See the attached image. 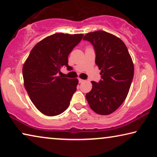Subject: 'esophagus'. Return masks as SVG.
Instances as JSON below:
<instances>
[{
  "label": "esophagus",
  "instance_id": "1",
  "mask_svg": "<svg viewBox=\"0 0 157 157\" xmlns=\"http://www.w3.org/2000/svg\"><path fill=\"white\" fill-rule=\"evenodd\" d=\"M78 79H79V83H82L83 82H84V79H80V78H79Z\"/></svg>",
  "mask_w": 157,
  "mask_h": 157
}]
</instances>
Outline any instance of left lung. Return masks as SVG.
Here are the masks:
<instances>
[{
    "mask_svg": "<svg viewBox=\"0 0 157 157\" xmlns=\"http://www.w3.org/2000/svg\"><path fill=\"white\" fill-rule=\"evenodd\" d=\"M83 40L94 45L96 64L101 70L102 78L98 83L91 82L92 89L86 94V98L96 113L110 114L128 95L134 74L132 59L124 42L108 32H91Z\"/></svg>",
    "mask_w": 157,
    "mask_h": 157,
    "instance_id": "8db88e82",
    "label": "left lung"
}]
</instances>
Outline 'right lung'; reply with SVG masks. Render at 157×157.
I'll list each match as a JSON object with an SVG mask.
<instances>
[{"instance_id":"1","label":"right lung","mask_w":157,"mask_h":157,"mask_svg":"<svg viewBox=\"0 0 157 157\" xmlns=\"http://www.w3.org/2000/svg\"><path fill=\"white\" fill-rule=\"evenodd\" d=\"M83 34L55 33L37 43L24 63V87L32 103L47 116H56L68 108L78 79L58 75L68 56L83 38Z\"/></svg>"}]
</instances>
